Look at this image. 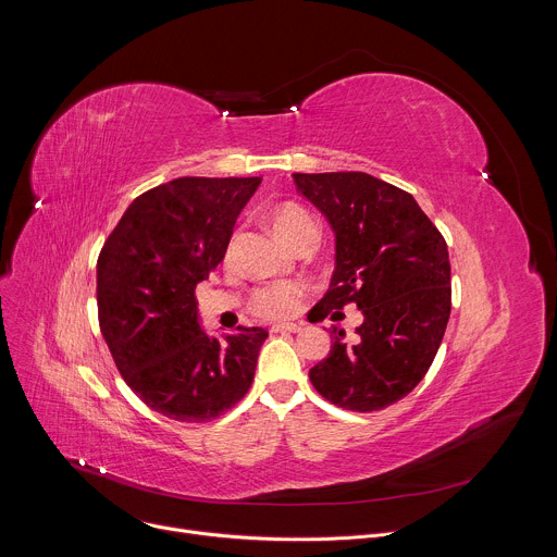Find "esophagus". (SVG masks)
Returning <instances> with one entry per match:
<instances>
[{
  "label": "esophagus",
  "mask_w": 557,
  "mask_h": 557,
  "mask_svg": "<svg viewBox=\"0 0 557 557\" xmlns=\"http://www.w3.org/2000/svg\"><path fill=\"white\" fill-rule=\"evenodd\" d=\"M301 326L299 324H275L271 329V333H299Z\"/></svg>",
  "instance_id": "obj_1"
}]
</instances>
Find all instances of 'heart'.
<instances>
[{
  "label": "heart",
  "instance_id": "b5f03b06",
  "mask_svg": "<svg viewBox=\"0 0 557 557\" xmlns=\"http://www.w3.org/2000/svg\"><path fill=\"white\" fill-rule=\"evenodd\" d=\"M271 224L277 235L288 247H297L304 240L314 237L317 240V222L312 215L297 202H282L271 209ZM304 297V286L297 282H275L262 286L251 297V310L262 320H284L293 314Z\"/></svg>",
  "mask_w": 557,
  "mask_h": 557
}]
</instances>
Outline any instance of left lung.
I'll use <instances>...</instances> for the list:
<instances>
[{"label":"left lung","instance_id":"obj_1","mask_svg":"<svg viewBox=\"0 0 557 557\" xmlns=\"http://www.w3.org/2000/svg\"><path fill=\"white\" fill-rule=\"evenodd\" d=\"M335 231V273L320 317L357 304V339L333 326V348L310 368L314 389L352 412L383 410L430 370L451 310L445 237L417 200L363 172L293 174ZM337 314V312H335Z\"/></svg>","mask_w":557,"mask_h":557}]
</instances>
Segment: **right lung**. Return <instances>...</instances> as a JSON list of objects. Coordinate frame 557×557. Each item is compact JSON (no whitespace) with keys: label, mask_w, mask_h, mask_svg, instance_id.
Masks as SVG:
<instances>
[{"label":"right lung","mask_w":557,"mask_h":557,"mask_svg":"<svg viewBox=\"0 0 557 557\" xmlns=\"http://www.w3.org/2000/svg\"><path fill=\"white\" fill-rule=\"evenodd\" d=\"M262 178L185 176L140 194L97 262V304L112 359L153 412L211 421L245 399L264 329L224 339L200 329L196 284L224 260L233 224Z\"/></svg>","instance_id":"1"}]
</instances>
